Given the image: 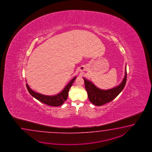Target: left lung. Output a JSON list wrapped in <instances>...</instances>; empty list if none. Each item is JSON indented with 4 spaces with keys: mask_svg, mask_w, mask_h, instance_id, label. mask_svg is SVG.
I'll list each match as a JSON object with an SVG mask.
<instances>
[{
    "mask_svg": "<svg viewBox=\"0 0 152 152\" xmlns=\"http://www.w3.org/2000/svg\"><path fill=\"white\" fill-rule=\"evenodd\" d=\"M125 71V77L121 84L117 87L107 90H100L96 87L92 82L84 78L85 88L91 102L95 105L101 106L113 100L123 90L126 84V68Z\"/></svg>",
    "mask_w": 152,
    "mask_h": 152,
    "instance_id": "8db88e82",
    "label": "left lung"
}]
</instances>
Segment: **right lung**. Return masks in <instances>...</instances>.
Here are the masks:
<instances>
[{"instance_id":"add662e5","label":"right lung","mask_w":152,"mask_h":152,"mask_svg":"<svg viewBox=\"0 0 152 152\" xmlns=\"http://www.w3.org/2000/svg\"><path fill=\"white\" fill-rule=\"evenodd\" d=\"M75 79L76 77L73 78L72 80L67 85V86L65 87V88L60 93L53 96H45L43 94L37 93L31 90L29 87L28 84H26V86L28 90L29 91V94H30L32 97L35 98L36 99L49 106L58 107V106H60L62 104L64 103L65 101L67 99L68 91L69 90Z\"/></svg>"}]
</instances>
